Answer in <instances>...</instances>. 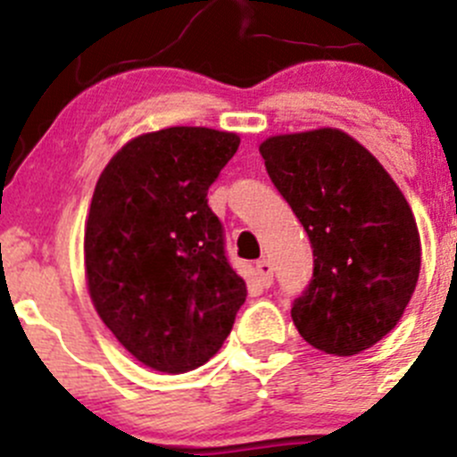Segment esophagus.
I'll use <instances>...</instances> for the list:
<instances>
[{
	"mask_svg": "<svg viewBox=\"0 0 457 457\" xmlns=\"http://www.w3.org/2000/svg\"><path fill=\"white\" fill-rule=\"evenodd\" d=\"M256 274L262 287H270V285L274 283V267H271V262L267 261V258H262V261L256 262Z\"/></svg>",
	"mask_w": 457,
	"mask_h": 457,
	"instance_id": "34e87169",
	"label": "esophagus"
}]
</instances>
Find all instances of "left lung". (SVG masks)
<instances>
[{
  "label": "left lung",
  "instance_id": "left-lung-1",
  "mask_svg": "<svg viewBox=\"0 0 457 457\" xmlns=\"http://www.w3.org/2000/svg\"><path fill=\"white\" fill-rule=\"evenodd\" d=\"M271 183L310 237L314 271L294 301L298 334L353 356L389 334L420 274V234L407 199L370 150L340 130L261 143Z\"/></svg>",
  "mask_w": 457,
  "mask_h": 457
}]
</instances>
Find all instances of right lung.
Masks as SVG:
<instances>
[{
	"mask_svg": "<svg viewBox=\"0 0 457 457\" xmlns=\"http://www.w3.org/2000/svg\"><path fill=\"white\" fill-rule=\"evenodd\" d=\"M238 143L232 132L165 128L123 145L96 181L84 241L90 298L114 338L156 371L210 361L245 303L207 205Z\"/></svg>",
	"mask_w": 457,
	"mask_h": 457,
	"instance_id": "obj_1",
	"label": "right lung"
}]
</instances>
